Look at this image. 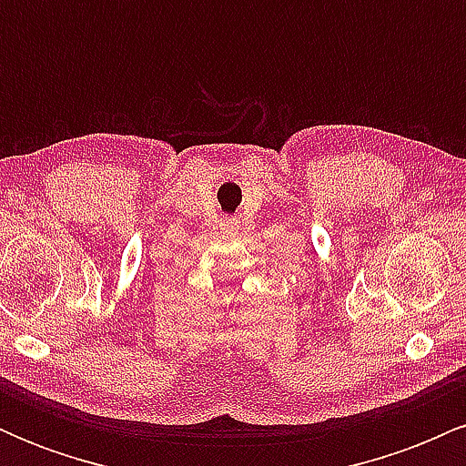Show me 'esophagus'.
<instances>
[{"instance_id":"1","label":"esophagus","mask_w":466,"mask_h":466,"mask_svg":"<svg viewBox=\"0 0 466 466\" xmlns=\"http://www.w3.org/2000/svg\"><path fill=\"white\" fill-rule=\"evenodd\" d=\"M223 229H228V232H234V229H238V221H237V218H226V221H223Z\"/></svg>"}]
</instances>
